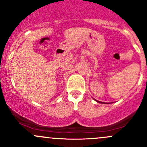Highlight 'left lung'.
<instances>
[{
    "label": "left lung",
    "mask_w": 147,
    "mask_h": 147,
    "mask_svg": "<svg viewBox=\"0 0 147 147\" xmlns=\"http://www.w3.org/2000/svg\"><path fill=\"white\" fill-rule=\"evenodd\" d=\"M95 100V101L97 102H98V103H101V104H109V103H105V102H100V101H97V100Z\"/></svg>",
    "instance_id": "left-lung-1"
}]
</instances>
